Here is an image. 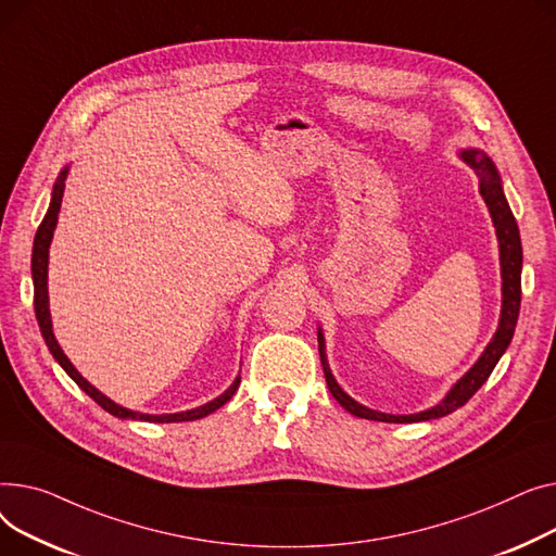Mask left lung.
Listing matches in <instances>:
<instances>
[{
    "instance_id": "obj_1",
    "label": "left lung",
    "mask_w": 556,
    "mask_h": 556,
    "mask_svg": "<svg viewBox=\"0 0 556 556\" xmlns=\"http://www.w3.org/2000/svg\"><path fill=\"white\" fill-rule=\"evenodd\" d=\"M460 159L478 175L480 194H482V200L489 208V215H492V222L496 226V238H498V249H501V278H503V307H501L498 330H496L494 339L489 341V345L484 348V352L480 354L478 362L473 364V368L463 379H458V383L448 390L446 397L438 406H433L429 410H421V413H413V415H388V413H379V410L366 408L358 402H354L337 383V379L330 370V364H328V354H325L323 330L318 328V352H320L325 381H328L332 397L348 413H352L356 417L375 419V421H390V424H410V421H427V419L444 417L453 410H458L476 395V390L489 379V375H492V370L501 362V356L505 354L507 345L511 343L514 328L518 320V309H520V267H523V247H520L518 224H516L511 208L505 200L503 181L494 166V161L489 159L482 150H476V148L463 150Z\"/></svg>"
}]
</instances>
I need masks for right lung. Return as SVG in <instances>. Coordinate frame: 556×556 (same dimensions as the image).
I'll use <instances>...</instances> for the list:
<instances>
[{"label":"right lung","instance_id":"1","mask_svg":"<svg viewBox=\"0 0 556 556\" xmlns=\"http://www.w3.org/2000/svg\"><path fill=\"white\" fill-rule=\"evenodd\" d=\"M70 168H64L55 184H53V192H51V204L49 211L42 219V224L38 226V233H36V242H33V257H30V274H33V287H36V299H33V305H36V318L40 325V332L45 337V343L49 348V352L53 354L55 362L62 366V370L67 372L85 393L101 406L108 413H112L114 417L121 419H141V421H156V424H170V421H192V419H202L206 415H211L213 410H217L219 406H224L228 400L236 395V390L240 386V377H236V381L228 386L219 397H215L213 402L200 406V408H192V410H184V413H170V415H148V413H137V410H129L125 406H118L116 402H112L110 397H105L101 390L93 388L76 368L74 364L67 358V354L62 352V348L58 345L55 337H53V328H51V314H49V289H47V269H49V247L53 240V231H55V224H58V213H60V204H62V194H64V179H67Z\"/></svg>","mask_w":556,"mask_h":556}]
</instances>
